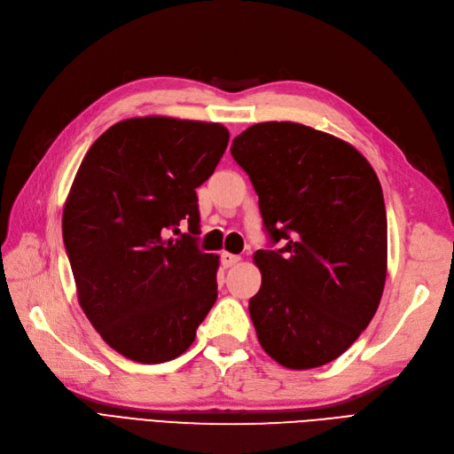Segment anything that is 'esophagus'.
I'll use <instances>...</instances> for the list:
<instances>
[{"label": "esophagus", "instance_id": "esophagus-1", "mask_svg": "<svg viewBox=\"0 0 454 454\" xmlns=\"http://www.w3.org/2000/svg\"><path fill=\"white\" fill-rule=\"evenodd\" d=\"M239 262H240V255L229 254V252H223V254H222V265H223L225 269H229V267H232V265H237Z\"/></svg>", "mask_w": 454, "mask_h": 454}]
</instances>
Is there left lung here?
<instances>
[{"mask_svg":"<svg viewBox=\"0 0 454 454\" xmlns=\"http://www.w3.org/2000/svg\"><path fill=\"white\" fill-rule=\"evenodd\" d=\"M231 154L260 197L280 250H257L248 309L269 357L292 371L338 359L378 309L387 273L384 194L348 141L296 121H262Z\"/></svg>","mask_w":454,"mask_h":454,"instance_id":"left-lung-1","label":"left lung"}]
</instances>
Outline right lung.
Masks as SVG:
<instances>
[{
    "instance_id": "obj_1",
    "label": "right lung",
    "mask_w": 454,
    "mask_h": 454,
    "mask_svg": "<svg viewBox=\"0 0 454 454\" xmlns=\"http://www.w3.org/2000/svg\"><path fill=\"white\" fill-rule=\"evenodd\" d=\"M229 131L215 121L128 118L97 139L63 210L80 308L126 359L185 353L217 298V254L166 239L183 221L199 232L197 187L214 174Z\"/></svg>"
}]
</instances>
